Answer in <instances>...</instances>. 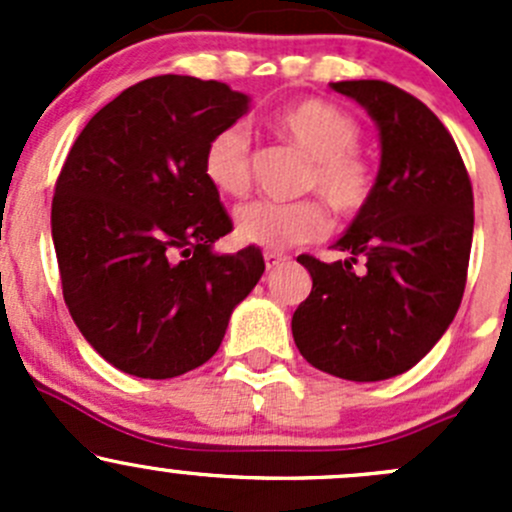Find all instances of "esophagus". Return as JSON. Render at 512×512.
I'll return each instance as SVG.
<instances>
[{"mask_svg":"<svg viewBox=\"0 0 512 512\" xmlns=\"http://www.w3.org/2000/svg\"><path fill=\"white\" fill-rule=\"evenodd\" d=\"M287 262V257L282 255V252H265V265H267V270H277V267H282Z\"/></svg>","mask_w":512,"mask_h":512,"instance_id":"1","label":"esophagus"}]
</instances>
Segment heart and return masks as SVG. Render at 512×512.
<instances>
[{"instance_id": "heart-1", "label": "heart", "mask_w": 512, "mask_h": 512, "mask_svg": "<svg viewBox=\"0 0 512 512\" xmlns=\"http://www.w3.org/2000/svg\"><path fill=\"white\" fill-rule=\"evenodd\" d=\"M277 136L309 158L302 190L317 193L344 220L364 213L376 193V170L356 148L361 126L352 113L322 98L294 101L272 118ZM203 175L220 195L240 198L250 190L252 146L242 123H227L203 148ZM329 213L322 200L297 203L252 200L235 213V237L245 245L285 250L327 235Z\"/></svg>"}]
</instances>
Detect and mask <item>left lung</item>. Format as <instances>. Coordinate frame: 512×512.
<instances>
[{
	"label": "left lung",
	"mask_w": 512,
	"mask_h": 512,
	"mask_svg": "<svg viewBox=\"0 0 512 512\" xmlns=\"http://www.w3.org/2000/svg\"><path fill=\"white\" fill-rule=\"evenodd\" d=\"M329 86L376 121L381 168L371 203L334 245L347 260L297 257L312 292L294 312L292 334L319 371L381 381L431 352L461 307L473 188L456 141L426 103L386 81Z\"/></svg>",
	"instance_id": "8db88e82"
}]
</instances>
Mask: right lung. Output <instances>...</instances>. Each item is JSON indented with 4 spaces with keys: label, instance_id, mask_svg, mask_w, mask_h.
<instances>
[{
    "label": "right lung",
    "instance_id": "right-lung-1",
    "mask_svg": "<svg viewBox=\"0 0 512 512\" xmlns=\"http://www.w3.org/2000/svg\"><path fill=\"white\" fill-rule=\"evenodd\" d=\"M250 98L220 81L153 76L101 108L51 200L61 289L86 342L141 379L205 364L265 272L260 247L218 255L232 230L203 148Z\"/></svg>",
    "mask_w": 512,
    "mask_h": 512
}]
</instances>
